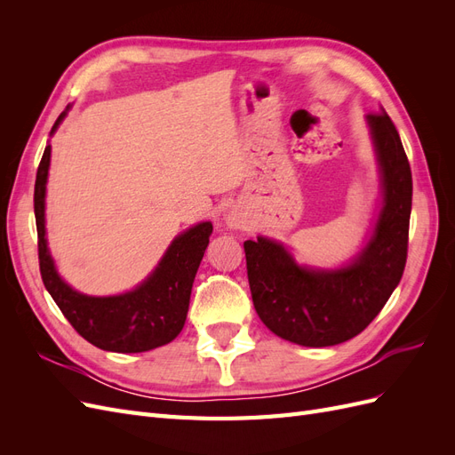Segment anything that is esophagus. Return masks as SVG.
<instances>
[{"mask_svg":"<svg viewBox=\"0 0 455 455\" xmlns=\"http://www.w3.org/2000/svg\"><path fill=\"white\" fill-rule=\"evenodd\" d=\"M226 222H228V226H229V228H239V220H237L235 216H233V214H228Z\"/></svg>","mask_w":455,"mask_h":455,"instance_id":"1","label":"esophagus"}]
</instances>
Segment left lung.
I'll use <instances>...</instances> for the list:
<instances>
[{"label":"left lung","mask_w":455,"mask_h":455,"mask_svg":"<svg viewBox=\"0 0 455 455\" xmlns=\"http://www.w3.org/2000/svg\"><path fill=\"white\" fill-rule=\"evenodd\" d=\"M366 125L379 169L381 203L368 241L349 264L301 266L281 241H244L256 313L273 334L306 347H328L361 334L401 283L408 254L411 171L401 136L381 109Z\"/></svg>","instance_id":"left-lung-1"}]
</instances>
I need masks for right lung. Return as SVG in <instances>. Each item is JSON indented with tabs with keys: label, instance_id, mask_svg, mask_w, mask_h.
Segmentation results:
<instances>
[{
	"label": "right lung",
	"instance_id": "obj_1",
	"mask_svg": "<svg viewBox=\"0 0 455 455\" xmlns=\"http://www.w3.org/2000/svg\"><path fill=\"white\" fill-rule=\"evenodd\" d=\"M70 104L54 121L51 136L70 112ZM51 164V144L37 167L34 212L37 226L39 271L47 292L70 324L92 346L114 353H144L167 346L182 332L191 286L209 246L211 222H199L176 235L156 269L132 291L116 296H89L68 284L54 266L47 244L45 196Z\"/></svg>",
	"mask_w": 455,
	"mask_h": 455
}]
</instances>
